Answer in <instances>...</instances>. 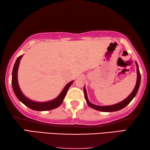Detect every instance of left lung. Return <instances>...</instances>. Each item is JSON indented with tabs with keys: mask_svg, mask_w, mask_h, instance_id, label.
I'll return each instance as SVG.
<instances>
[{
	"mask_svg": "<svg viewBox=\"0 0 150 150\" xmlns=\"http://www.w3.org/2000/svg\"><path fill=\"white\" fill-rule=\"evenodd\" d=\"M135 65H136L137 67V82H136V85L134 87V90L132 92L129 96H128L126 99H125L124 100H123L122 101L120 102L117 104H115V105H107V106H99V105H96L94 104L91 103V102L89 101L87 97V92H86V89H85V87H84V93H85V99H86V102L88 104V105L91 108H93L96 110L100 111H104V112H112V111H119L120 109H122L123 108H124L125 106H127L128 104H129L133 99L134 98V97L136 96L137 91H138L139 87V85H140V81H141V75H140L139 73V67L136 61H135Z\"/></svg>",
	"mask_w": 150,
	"mask_h": 150,
	"instance_id": "obj_1",
	"label": "left lung"
}]
</instances>
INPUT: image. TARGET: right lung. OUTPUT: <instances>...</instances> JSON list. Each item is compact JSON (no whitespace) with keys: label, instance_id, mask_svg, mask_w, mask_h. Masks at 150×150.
<instances>
[{"label":"right lung","instance_id":"1","mask_svg":"<svg viewBox=\"0 0 150 150\" xmlns=\"http://www.w3.org/2000/svg\"><path fill=\"white\" fill-rule=\"evenodd\" d=\"M22 57L23 55H21L18 57L17 59H16L15 65H14L13 73H12V85H13V91L15 92L16 97L19 99L20 101L22 102L24 105L27 106L28 108L33 109V110L48 111L58 108V107L63 103V99L66 96L67 92L69 88L70 87L71 84L73 83V81L69 83L67 85H66V86L64 87L62 92L59 94V96L57 97V98L53 99V100L47 102H36L30 100V99L24 96L18 83L17 72L18 65H19L20 61L21 58H22Z\"/></svg>","mask_w":150,"mask_h":150}]
</instances>
